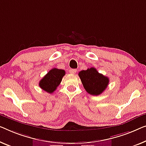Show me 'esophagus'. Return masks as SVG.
<instances>
[{
	"instance_id": "34e87169",
	"label": "esophagus",
	"mask_w": 146,
	"mask_h": 146,
	"mask_svg": "<svg viewBox=\"0 0 146 146\" xmlns=\"http://www.w3.org/2000/svg\"><path fill=\"white\" fill-rule=\"evenodd\" d=\"M69 73H71V74H75L76 72H77V69H69Z\"/></svg>"
}]
</instances>
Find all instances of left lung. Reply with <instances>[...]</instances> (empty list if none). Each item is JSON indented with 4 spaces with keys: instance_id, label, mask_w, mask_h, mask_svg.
<instances>
[{
    "instance_id": "8db88e82",
    "label": "left lung",
    "mask_w": 146,
    "mask_h": 146,
    "mask_svg": "<svg viewBox=\"0 0 146 146\" xmlns=\"http://www.w3.org/2000/svg\"><path fill=\"white\" fill-rule=\"evenodd\" d=\"M79 76L84 89L88 94L94 96L101 94L109 84V78L99 73L94 67L82 70Z\"/></svg>"
}]
</instances>
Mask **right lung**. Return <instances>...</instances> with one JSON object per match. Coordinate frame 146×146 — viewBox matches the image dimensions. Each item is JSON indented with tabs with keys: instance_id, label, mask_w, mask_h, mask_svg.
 Instances as JSON below:
<instances>
[{
	"instance_id": "add662e5",
	"label": "right lung",
	"mask_w": 146,
	"mask_h": 146,
	"mask_svg": "<svg viewBox=\"0 0 146 146\" xmlns=\"http://www.w3.org/2000/svg\"><path fill=\"white\" fill-rule=\"evenodd\" d=\"M66 75L63 69L53 68L39 82V86L48 93L52 94L59 86L62 78Z\"/></svg>"
}]
</instances>
